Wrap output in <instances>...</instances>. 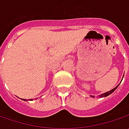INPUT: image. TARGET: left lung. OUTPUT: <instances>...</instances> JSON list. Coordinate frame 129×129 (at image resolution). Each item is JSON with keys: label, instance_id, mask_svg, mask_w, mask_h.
<instances>
[{"label": "left lung", "instance_id": "8db88e82", "mask_svg": "<svg viewBox=\"0 0 129 129\" xmlns=\"http://www.w3.org/2000/svg\"><path fill=\"white\" fill-rule=\"evenodd\" d=\"M122 80H123V79H122ZM122 80H121V81H122ZM120 85V83H119V84H118V85L116 87H115L114 88H113V89H112V90H109V91L106 92H104V93H103V94H101V95H98V97H100V98H105V97L108 96L109 95H111V93H113V92H114L115 90H116L117 87H118V85ZM90 96H91L92 98L95 97L94 95H90Z\"/></svg>", "mask_w": 129, "mask_h": 129}]
</instances>
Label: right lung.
I'll return each instance as SVG.
<instances>
[{
	"instance_id": "obj_1",
	"label": "right lung",
	"mask_w": 129,
	"mask_h": 129,
	"mask_svg": "<svg viewBox=\"0 0 129 129\" xmlns=\"http://www.w3.org/2000/svg\"><path fill=\"white\" fill-rule=\"evenodd\" d=\"M23 101H26L27 100H26V99H22ZM28 101H33V99H29Z\"/></svg>"
}]
</instances>
